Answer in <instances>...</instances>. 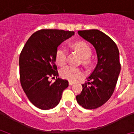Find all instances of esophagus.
I'll use <instances>...</instances> for the list:
<instances>
[{
  "label": "esophagus",
  "instance_id": "34e87169",
  "mask_svg": "<svg viewBox=\"0 0 134 134\" xmlns=\"http://www.w3.org/2000/svg\"><path fill=\"white\" fill-rule=\"evenodd\" d=\"M68 84H69V85H74V82L69 81V82H68Z\"/></svg>",
  "mask_w": 134,
  "mask_h": 134
}]
</instances>
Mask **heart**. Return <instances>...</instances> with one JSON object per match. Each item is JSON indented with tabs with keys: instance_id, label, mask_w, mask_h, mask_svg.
<instances>
[{
	"instance_id": "1",
	"label": "heart",
	"mask_w": 134,
	"mask_h": 134,
	"mask_svg": "<svg viewBox=\"0 0 134 134\" xmlns=\"http://www.w3.org/2000/svg\"><path fill=\"white\" fill-rule=\"evenodd\" d=\"M73 48L77 50L82 57V62L85 64H88L89 58L92 54L90 46L84 41H77L73 44ZM68 51L64 46H60L55 51V60L59 66H64L67 62ZM62 78L70 81H76L83 75V72L80 68L73 66H66L62 68L60 72Z\"/></svg>"
}]
</instances>
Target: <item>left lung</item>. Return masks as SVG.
I'll return each mask as SVG.
<instances>
[{
  "label": "left lung",
  "instance_id": "left-lung-1",
  "mask_svg": "<svg viewBox=\"0 0 134 134\" xmlns=\"http://www.w3.org/2000/svg\"><path fill=\"white\" fill-rule=\"evenodd\" d=\"M78 34L94 46L98 63L76 98L82 107L94 109L102 106L113 94L121 70L119 50L108 35L97 29L79 31Z\"/></svg>",
  "mask_w": 134,
  "mask_h": 134
}]
</instances>
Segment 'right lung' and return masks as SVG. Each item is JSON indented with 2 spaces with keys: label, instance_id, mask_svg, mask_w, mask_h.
I'll use <instances>...</instances> for the list:
<instances>
[{
  "label": "right lung",
  "instance_id": "1",
  "mask_svg": "<svg viewBox=\"0 0 134 134\" xmlns=\"http://www.w3.org/2000/svg\"><path fill=\"white\" fill-rule=\"evenodd\" d=\"M74 34V31L41 29L27 40L19 55L21 85L27 98L40 109L58 105L68 82L58 78L55 54L59 45ZM55 77L54 83L49 81Z\"/></svg>",
  "mask_w": 134,
  "mask_h": 134
}]
</instances>
